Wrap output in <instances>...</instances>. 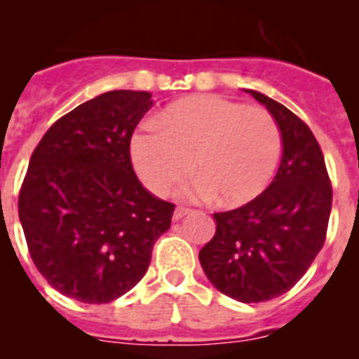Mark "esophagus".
Listing matches in <instances>:
<instances>
[{
  "label": "esophagus",
  "mask_w": 359,
  "mask_h": 359,
  "mask_svg": "<svg viewBox=\"0 0 359 359\" xmlns=\"http://www.w3.org/2000/svg\"><path fill=\"white\" fill-rule=\"evenodd\" d=\"M189 214H190L189 208L177 207L176 210H174V221H180V219H183V217H185V215H189Z\"/></svg>",
  "instance_id": "obj_1"
}]
</instances>
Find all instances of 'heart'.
<instances>
[{
	"instance_id": "1",
	"label": "heart",
	"mask_w": 359,
	"mask_h": 359,
	"mask_svg": "<svg viewBox=\"0 0 359 359\" xmlns=\"http://www.w3.org/2000/svg\"><path fill=\"white\" fill-rule=\"evenodd\" d=\"M156 123L131 140L136 174L154 194L167 196L185 180L190 161L198 180L185 194L214 196L221 207L246 205L273 177L282 138L268 111L203 95L170 104Z\"/></svg>"
}]
</instances>
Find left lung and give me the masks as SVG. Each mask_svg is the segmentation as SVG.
Returning a JSON list of instances; mask_svg holds the SVG:
<instances>
[{
	"instance_id": "obj_1",
	"label": "left lung",
	"mask_w": 359,
	"mask_h": 359,
	"mask_svg": "<svg viewBox=\"0 0 359 359\" xmlns=\"http://www.w3.org/2000/svg\"><path fill=\"white\" fill-rule=\"evenodd\" d=\"M248 91L280 129L282 158L261 196L214 214L215 236L199 252L208 280L239 302H266L290 291L322 250L332 190L322 149L286 106Z\"/></svg>"
}]
</instances>
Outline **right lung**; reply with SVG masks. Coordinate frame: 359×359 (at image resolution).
<instances>
[{
  "label": "right lung",
  "mask_w": 359,
  "mask_h": 359,
  "mask_svg": "<svg viewBox=\"0 0 359 359\" xmlns=\"http://www.w3.org/2000/svg\"><path fill=\"white\" fill-rule=\"evenodd\" d=\"M149 91L97 95L57 120L30 158L19 221L30 257L52 287L107 304L142 280L174 205L144 189L131 165Z\"/></svg>",
  "instance_id": "right-lung-1"
}]
</instances>
